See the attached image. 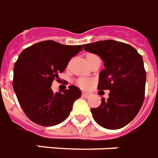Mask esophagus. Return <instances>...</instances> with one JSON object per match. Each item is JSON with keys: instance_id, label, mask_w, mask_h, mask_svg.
I'll return each instance as SVG.
<instances>
[{"instance_id": "obj_1", "label": "esophagus", "mask_w": 158, "mask_h": 158, "mask_svg": "<svg viewBox=\"0 0 158 158\" xmlns=\"http://www.w3.org/2000/svg\"><path fill=\"white\" fill-rule=\"evenodd\" d=\"M89 96H90V94H89V93H86V92L82 93V97H84V98H89Z\"/></svg>"}]
</instances>
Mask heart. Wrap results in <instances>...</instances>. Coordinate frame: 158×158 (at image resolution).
<instances>
[{
  "instance_id": "1",
  "label": "heart",
  "mask_w": 158,
  "mask_h": 158,
  "mask_svg": "<svg viewBox=\"0 0 158 158\" xmlns=\"http://www.w3.org/2000/svg\"><path fill=\"white\" fill-rule=\"evenodd\" d=\"M90 55H93L92 54H88L86 55V58L90 56ZM92 83V81L89 80V79H87V78H79L77 80V85L81 87V88H83V89H86V88H89L90 86Z\"/></svg>"
}]
</instances>
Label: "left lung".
I'll return each instance as SVG.
<instances>
[{
    "mask_svg": "<svg viewBox=\"0 0 158 158\" xmlns=\"http://www.w3.org/2000/svg\"><path fill=\"white\" fill-rule=\"evenodd\" d=\"M82 46L102 59L104 69L99 73L98 89L110 90L108 99L102 98L99 107L90 109L93 118L106 129L124 127L136 117L144 100L143 58L131 45L113 40Z\"/></svg>",
    "mask_w": 158,
    "mask_h": 158,
    "instance_id": "obj_1",
    "label": "left lung"
}]
</instances>
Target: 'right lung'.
Listing matches in <instances>:
<instances>
[{"instance_id":"1","label":"right lung","mask_w":158,"mask_h":158,"mask_svg":"<svg viewBox=\"0 0 158 158\" xmlns=\"http://www.w3.org/2000/svg\"><path fill=\"white\" fill-rule=\"evenodd\" d=\"M81 50V45L44 41L20 54L14 67L13 88L21 108L31 122L52 127L68 118L81 91L75 85H69L63 92L54 93L51 85L70 59Z\"/></svg>"}]
</instances>
